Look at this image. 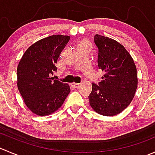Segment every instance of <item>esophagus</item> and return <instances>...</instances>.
<instances>
[{"instance_id":"34e87169","label":"esophagus","mask_w":155,"mask_h":155,"mask_svg":"<svg viewBox=\"0 0 155 155\" xmlns=\"http://www.w3.org/2000/svg\"><path fill=\"white\" fill-rule=\"evenodd\" d=\"M70 85H71L72 87H75V88H76V87H79V86H80V84L76 83V82H73V83H71Z\"/></svg>"}]
</instances>
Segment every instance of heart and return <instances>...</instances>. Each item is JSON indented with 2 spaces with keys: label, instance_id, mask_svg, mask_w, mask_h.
Wrapping results in <instances>:
<instances>
[{
  "label": "heart",
  "instance_id": "1",
  "mask_svg": "<svg viewBox=\"0 0 155 155\" xmlns=\"http://www.w3.org/2000/svg\"><path fill=\"white\" fill-rule=\"evenodd\" d=\"M85 43H85V42H84V43H82V44H85Z\"/></svg>",
  "mask_w": 155,
  "mask_h": 155
}]
</instances>
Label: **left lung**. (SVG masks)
Segmentation results:
<instances>
[{"label":"left lung","instance_id":"8db88e82","mask_svg":"<svg viewBox=\"0 0 155 155\" xmlns=\"http://www.w3.org/2000/svg\"><path fill=\"white\" fill-rule=\"evenodd\" d=\"M94 39L98 48V68L105 73L97 85L92 83L90 105L100 115H118L135 95L138 83L136 65L125 48L115 40L99 34Z\"/></svg>","mask_w":155,"mask_h":155}]
</instances>
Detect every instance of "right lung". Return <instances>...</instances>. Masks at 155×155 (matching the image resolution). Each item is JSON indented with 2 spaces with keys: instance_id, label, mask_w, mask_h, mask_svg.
<instances>
[{
  "instance_id": "obj_1",
  "label": "right lung",
  "mask_w": 155,
  "mask_h": 155,
  "mask_svg": "<svg viewBox=\"0 0 155 155\" xmlns=\"http://www.w3.org/2000/svg\"><path fill=\"white\" fill-rule=\"evenodd\" d=\"M69 36L52 35L26 50L17 68V86L28 108L38 115L53 113L70 92L68 84L51 77Z\"/></svg>"
}]
</instances>
